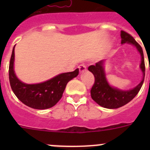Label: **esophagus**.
Instances as JSON below:
<instances>
[{"label":"esophagus","mask_w":150,"mask_h":150,"mask_svg":"<svg viewBox=\"0 0 150 150\" xmlns=\"http://www.w3.org/2000/svg\"><path fill=\"white\" fill-rule=\"evenodd\" d=\"M78 67H79V72L80 73H83L84 72V71H86V65L85 64H79Z\"/></svg>","instance_id":"34e87169"}]
</instances>
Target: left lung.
Listing matches in <instances>:
<instances>
[{"label": "left lung", "mask_w": 150, "mask_h": 150, "mask_svg": "<svg viewBox=\"0 0 150 150\" xmlns=\"http://www.w3.org/2000/svg\"><path fill=\"white\" fill-rule=\"evenodd\" d=\"M121 43H131L136 46L137 50L141 55L140 69L143 72L142 81L139 83L135 88L128 91H122L118 88L110 86L107 83L104 71V60L97 62L95 65H91L88 67V71H91L95 76V83L91 87V97L97 104L101 107L108 109H116L119 107L125 105L134 98L140 90L144 81L145 76V63H144V52L142 47L137 41L134 39L131 34L121 30Z\"/></svg>", "instance_id": "8db88e82"}]
</instances>
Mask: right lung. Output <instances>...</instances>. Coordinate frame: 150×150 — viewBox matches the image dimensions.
Segmentation results:
<instances>
[{"instance_id": "1", "label": "right lung", "mask_w": 150, "mask_h": 150, "mask_svg": "<svg viewBox=\"0 0 150 150\" xmlns=\"http://www.w3.org/2000/svg\"><path fill=\"white\" fill-rule=\"evenodd\" d=\"M14 48L12 52L9 66V79L12 90L24 104L34 109L45 110L53 107L62 98L66 85L79 74V69L74 71L61 74L44 83L25 84L16 76L14 63Z\"/></svg>"}]
</instances>
